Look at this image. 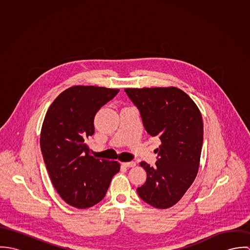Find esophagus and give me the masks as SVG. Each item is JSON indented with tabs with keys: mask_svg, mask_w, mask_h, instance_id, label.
Instances as JSON below:
<instances>
[{
	"mask_svg": "<svg viewBox=\"0 0 250 250\" xmlns=\"http://www.w3.org/2000/svg\"><path fill=\"white\" fill-rule=\"evenodd\" d=\"M122 166L125 167H136V163L135 162H128V163H122Z\"/></svg>",
	"mask_w": 250,
	"mask_h": 250,
	"instance_id": "obj_1",
	"label": "esophagus"
}]
</instances>
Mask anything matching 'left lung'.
Returning a JSON list of instances; mask_svg holds the SVG:
<instances>
[{
    "instance_id": "obj_1",
    "label": "left lung",
    "mask_w": 250,
    "mask_h": 250,
    "mask_svg": "<svg viewBox=\"0 0 250 250\" xmlns=\"http://www.w3.org/2000/svg\"><path fill=\"white\" fill-rule=\"evenodd\" d=\"M140 110L143 126L161 141L156 166L140 165L146 182L137 188L147 204L167 209L175 205L197 175L203 143L202 115L195 103L177 87L126 88Z\"/></svg>"
}]
</instances>
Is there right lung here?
Masks as SVG:
<instances>
[{
    "mask_svg": "<svg viewBox=\"0 0 250 250\" xmlns=\"http://www.w3.org/2000/svg\"><path fill=\"white\" fill-rule=\"evenodd\" d=\"M119 89L76 85L62 92L45 115L40 148L51 181L69 205L85 209L106 195L117 162L90 155L87 139L94 134V116Z\"/></svg>",
    "mask_w": 250,
    "mask_h": 250,
    "instance_id": "add662e5",
    "label": "right lung"
}]
</instances>
